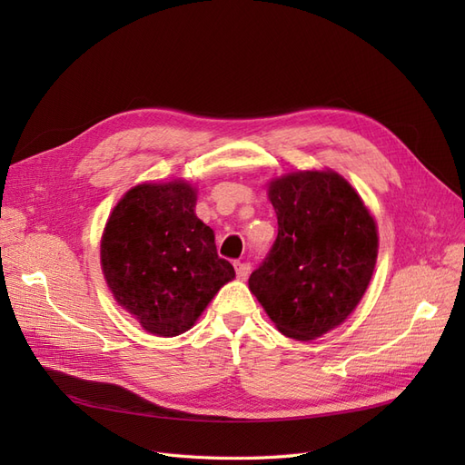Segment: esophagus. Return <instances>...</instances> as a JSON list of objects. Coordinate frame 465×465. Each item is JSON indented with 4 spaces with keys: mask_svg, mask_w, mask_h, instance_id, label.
I'll list each match as a JSON object with an SVG mask.
<instances>
[{
    "mask_svg": "<svg viewBox=\"0 0 465 465\" xmlns=\"http://www.w3.org/2000/svg\"><path fill=\"white\" fill-rule=\"evenodd\" d=\"M234 270H236V277L241 279V281H244L250 275V263L248 262H236L234 263Z\"/></svg>",
    "mask_w": 465,
    "mask_h": 465,
    "instance_id": "obj_1",
    "label": "esophagus"
}]
</instances>
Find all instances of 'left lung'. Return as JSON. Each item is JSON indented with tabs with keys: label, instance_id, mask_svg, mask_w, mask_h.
I'll return each mask as SVG.
<instances>
[{
	"label": "left lung",
	"instance_id": "left-lung-1",
	"mask_svg": "<svg viewBox=\"0 0 465 465\" xmlns=\"http://www.w3.org/2000/svg\"><path fill=\"white\" fill-rule=\"evenodd\" d=\"M270 200L277 238L248 287L281 333L314 340L340 326L367 291L376 224L349 182L330 171L281 176Z\"/></svg>",
	"mask_w": 465,
	"mask_h": 465
}]
</instances>
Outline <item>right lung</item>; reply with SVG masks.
<instances>
[{"mask_svg":"<svg viewBox=\"0 0 465 465\" xmlns=\"http://www.w3.org/2000/svg\"><path fill=\"white\" fill-rule=\"evenodd\" d=\"M193 207L195 192L186 182L139 184L112 211L103 234L101 262L112 294L154 335L190 330L234 277Z\"/></svg>","mask_w":465,"mask_h":465,"instance_id":"add662e5","label":"right lung"}]
</instances>
